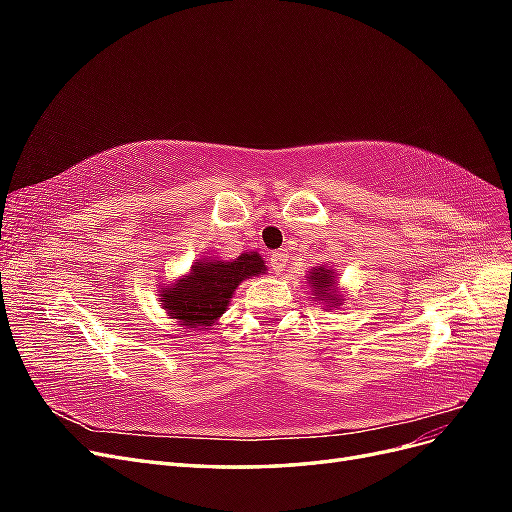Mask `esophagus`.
Instances as JSON below:
<instances>
[{
	"label": "esophagus",
	"mask_w": 512,
	"mask_h": 512,
	"mask_svg": "<svg viewBox=\"0 0 512 512\" xmlns=\"http://www.w3.org/2000/svg\"><path fill=\"white\" fill-rule=\"evenodd\" d=\"M269 262H271V271H273V273L280 275L282 271H286V265H288V254H286V250L273 252L271 258H269Z\"/></svg>",
	"instance_id": "obj_1"
}]
</instances>
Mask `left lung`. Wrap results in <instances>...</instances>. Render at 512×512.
<instances>
[{"label": "left lung", "instance_id": "1", "mask_svg": "<svg viewBox=\"0 0 512 512\" xmlns=\"http://www.w3.org/2000/svg\"><path fill=\"white\" fill-rule=\"evenodd\" d=\"M309 288H312V294L314 299L322 301L327 307H337L342 305L344 297L342 292H339L337 288V280H335V271L329 269V267H318V269H312L309 271Z\"/></svg>", "mask_w": 512, "mask_h": 512}]
</instances>
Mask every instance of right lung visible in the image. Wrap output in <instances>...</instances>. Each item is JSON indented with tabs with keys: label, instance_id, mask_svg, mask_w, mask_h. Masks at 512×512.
I'll return each instance as SVG.
<instances>
[{
	"label": "right lung",
	"instance_id": "1",
	"mask_svg": "<svg viewBox=\"0 0 512 512\" xmlns=\"http://www.w3.org/2000/svg\"><path fill=\"white\" fill-rule=\"evenodd\" d=\"M267 271L256 252H245L235 260H200L188 275L162 288V309L185 329H209L218 320L243 280Z\"/></svg>",
	"mask_w": 512,
	"mask_h": 512
}]
</instances>
